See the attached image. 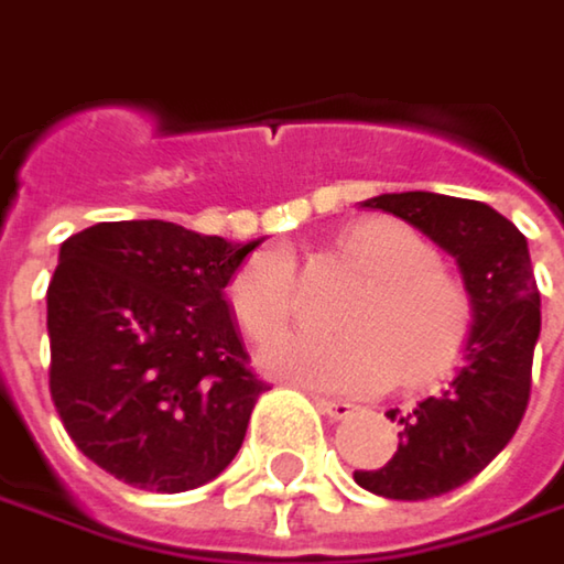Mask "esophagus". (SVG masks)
<instances>
[{"instance_id":"34e87169","label":"esophagus","mask_w":564,"mask_h":564,"mask_svg":"<svg viewBox=\"0 0 564 564\" xmlns=\"http://www.w3.org/2000/svg\"><path fill=\"white\" fill-rule=\"evenodd\" d=\"M316 406L329 416V420H348L355 413V403L348 400H329V397H316Z\"/></svg>"}]
</instances>
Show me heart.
Here are the masks:
<instances>
[{
    "instance_id": "obj_1",
    "label": "heart",
    "mask_w": 564,
    "mask_h": 564,
    "mask_svg": "<svg viewBox=\"0 0 564 564\" xmlns=\"http://www.w3.org/2000/svg\"><path fill=\"white\" fill-rule=\"evenodd\" d=\"M341 251L371 274L348 303L341 335H283L261 361L286 381L333 393H381L403 378L426 384L462 355L471 296L438 268L435 245L406 223L368 219L341 238ZM229 300L251 338L281 333L296 313V271L281 248L251 254L229 283Z\"/></svg>"
}]
</instances>
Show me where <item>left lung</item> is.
<instances>
[{"label":"left lung","instance_id":"obj_1","mask_svg":"<svg viewBox=\"0 0 564 564\" xmlns=\"http://www.w3.org/2000/svg\"><path fill=\"white\" fill-rule=\"evenodd\" d=\"M361 206L393 213L433 238L455 258L471 296L462 368L400 416V445L384 468L355 471V481L378 497L430 500L485 471L527 413L542 323L530 248L523 231L478 199L413 189L381 193Z\"/></svg>","mask_w":564,"mask_h":564}]
</instances>
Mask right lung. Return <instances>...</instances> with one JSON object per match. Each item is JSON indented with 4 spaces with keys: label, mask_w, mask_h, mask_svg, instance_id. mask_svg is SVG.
I'll list each match as a JSON object with an SVG mask.
<instances>
[{
    "label": "right lung",
    "mask_w": 564,
    "mask_h": 564,
    "mask_svg": "<svg viewBox=\"0 0 564 564\" xmlns=\"http://www.w3.org/2000/svg\"><path fill=\"white\" fill-rule=\"evenodd\" d=\"M261 241L161 219L99 223L61 245L47 286L51 400L112 478L180 494L219 478L268 390L226 286Z\"/></svg>",
    "instance_id": "right-lung-1"
}]
</instances>
